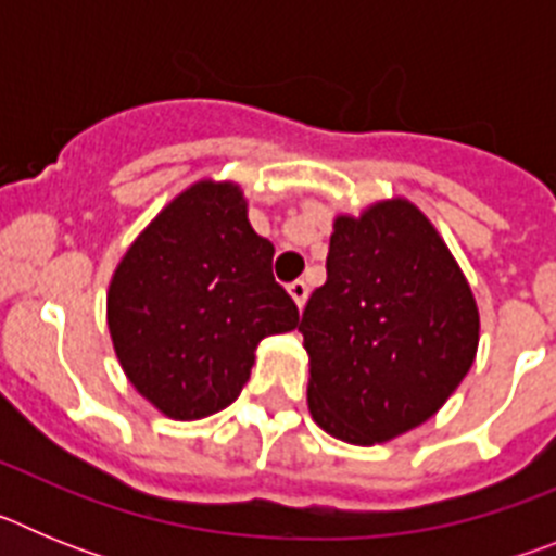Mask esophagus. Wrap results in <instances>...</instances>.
Returning a JSON list of instances; mask_svg holds the SVG:
<instances>
[{"label":"esophagus","instance_id":"obj_1","mask_svg":"<svg viewBox=\"0 0 556 556\" xmlns=\"http://www.w3.org/2000/svg\"><path fill=\"white\" fill-rule=\"evenodd\" d=\"M287 292L292 294L294 306H298V308L306 306V298H308V287H306V281H292V283H289V287H287Z\"/></svg>","mask_w":556,"mask_h":556}]
</instances>
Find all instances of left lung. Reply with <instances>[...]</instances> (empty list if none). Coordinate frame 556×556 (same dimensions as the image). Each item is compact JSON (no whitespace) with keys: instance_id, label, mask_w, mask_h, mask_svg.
<instances>
[{"instance_id":"1","label":"left lung","mask_w":556,"mask_h":556,"mask_svg":"<svg viewBox=\"0 0 556 556\" xmlns=\"http://www.w3.org/2000/svg\"><path fill=\"white\" fill-rule=\"evenodd\" d=\"M326 267L301 320L308 412L342 443H390L443 409L473 367V289L406 198L337 214Z\"/></svg>"}]
</instances>
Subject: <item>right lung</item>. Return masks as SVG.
<instances>
[{"mask_svg": "<svg viewBox=\"0 0 556 556\" xmlns=\"http://www.w3.org/2000/svg\"><path fill=\"white\" fill-rule=\"evenodd\" d=\"M273 255L233 180H194L132 239L108 283L105 317L122 370L147 404L169 420L233 404L258 342L301 323L275 283Z\"/></svg>", "mask_w": 556, "mask_h": 556, "instance_id": "1", "label": "right lung"}]
</instances>
